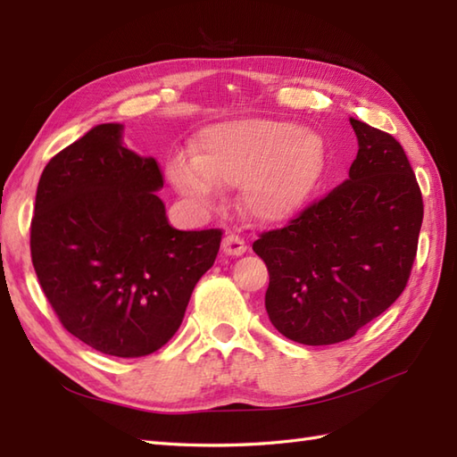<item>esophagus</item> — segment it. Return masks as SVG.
Segmentation results:
<instances>
[{
    "instance_id": "1",
    "label": "esophagus",
    "mask_w": 457,
    "mask_h": 457,
    "mask_svg": "<svg viewBox=\"0 0 457 457\" xmlns=\"http://www.w3.org/2000/svg\"><path fill=\"white\" fill-rule=\"evenodd\" d=\"M221 251L226 255H244L247 251V244L245 239L236 234H228L221 241Z\"/></svg>"
}]
</instances>
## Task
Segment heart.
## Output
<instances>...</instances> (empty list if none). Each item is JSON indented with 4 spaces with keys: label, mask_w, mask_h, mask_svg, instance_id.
<instances>
[{
    "label": "heart",
    "mask_w": 457,
    "mask_h": 457,
    "mask_svg": "<svg viewBox=\"0 0 457 457\" xmlns=\"http://www.w3.org/2000/svg\"><path fill=\"white\" fill-rule=\"evenodd\" d=\"M324 170L318 135L283 120L247 118L210 125L194 143V154L172 153L167 174L198 206H218L220 188L241 187L247 216L275 223L304 206Z\"/></svg>",
    "instance_id": "1"
}]
</instances>
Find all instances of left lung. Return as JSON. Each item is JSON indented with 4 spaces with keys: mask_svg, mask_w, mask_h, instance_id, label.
<instances>
[{
    "mask_svg": "<svg viewBox=\"0 0 457 457\" xmlns=\"http://www.w3.org/2000/svg\"><path fill=\"white\" fill-rule=\"evenodd\" d=\"M349 123L359 141L349 179L253 244L269 269L270 322L304 345L344 342L383 314L419 249L424 204L404 149L389 133Z\"/></svg>",
    "mask_w": 457,
    "mask_h": 457,
    "instance_id": "8db88e82",
    "label": "left lung"
}]
</instances>
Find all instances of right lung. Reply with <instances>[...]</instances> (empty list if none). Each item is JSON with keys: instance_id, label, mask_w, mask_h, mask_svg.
<instances>
[{"instance_id": "add662e5", "label": "right lung", "mask_w": 457, "mask_h": 457, "mask_svg": "<svg viewBox=\"0 0 457 457\" xmlns=\"http://www.w3.org/2000/svg\"><path fill=\"white\" fill-rule=\"evenodd\" d=\"M104 123L56 153L37 187L31 259L61 324L105 355L143 357L177 332L221 229H174L162 172Z\"/></svg>"}]
</instances>
